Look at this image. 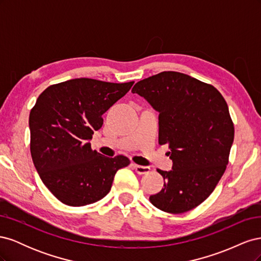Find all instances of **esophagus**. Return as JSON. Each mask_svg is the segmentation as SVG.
I'll return each mask as SVG.
<instances>
[{"label": "esophagus", "mask_w": 261, "mask_h": 261, "mask_svg": "<svg viewBox=\"0 0 261 261\" xmlns=\"http://www.w3.org/2000/svg\"><path fill=\"white\" fill-rule=\"evenodd\" d=\"M132 167H133L134 170H135V171L138 173V174H140V175L148 174V173L150 172V168H149V167H144V165H138V164L133 163Z\"/></svg>", "instance_id": "esophagus-1"}]
</instances>
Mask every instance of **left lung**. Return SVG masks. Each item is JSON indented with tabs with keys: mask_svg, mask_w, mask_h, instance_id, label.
<instances>
[{
	"mask_svg": "<svg viewBox=\"0 0 261 261\" xmlns=\"http://www.w3.org/2000/svg\"><path fill=\"white\" fill-rule=\"evenodd\" d=\"M159 112V144H168L171 171L161 191L149 197L154 207L183 213L206 200L228 163L234 125L215 87L178 72H162L132 89Z\"/></svg>",
	"mask_w": 261,
	"mask_h": 261,
	"instance_id": "left-lung-1",
	"label": "left lung"
}]
</instances>
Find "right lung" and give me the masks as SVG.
Listing matches in <instances>:
<instances>
[{
  "mask_svg": "<svg viewBox=\"0 0 261 261\" xmlns=\"http://www.w3.org/2000/svg\"><path fill=\"white\" fill-rule=\"evenodd\" d=\"M134 82L75 78L48 87L29 114L30 152L39 176L57 198L81 207L103 198L128 158H108L91 149L102 115L129 91Z\"/></svg>",
  "mask_w": 261,
  "mask_h": 261,
  "instance_id": "1",
  "label": "right lung"
}]
</instances>
